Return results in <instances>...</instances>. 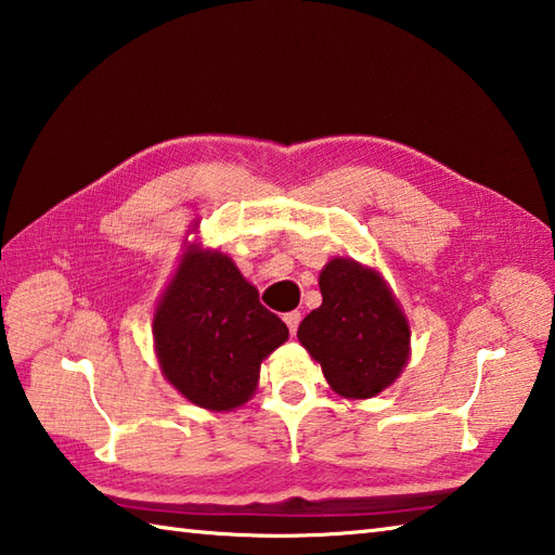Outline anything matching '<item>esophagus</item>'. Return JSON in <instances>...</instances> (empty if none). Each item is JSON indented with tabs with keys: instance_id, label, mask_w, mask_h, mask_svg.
I'll use <instances>...</instances> for the list:
<instances>
[{
	"instance_id": "1",
	"label": "esophagus",
	"mask_w": 555,
	"mask_h": 555,
	"mask_svg": "<svg viewBox=\"0 0 555 555\" xmlns=\"http://www.w3.org/2000/svg\"><path fill=\"white\" fill-rule=\"evenodd\" d=\"M285 323H287V327H289V333L294 335V333H297L299 323H301V313H299V311H289V313H285Z\"/></svg>"
}]
</instances>
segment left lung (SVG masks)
<instances>
[{
  "mask_svg": "<svg viewBox=\"0 0 555 555\" xmlns=\"http://www.w3.org/2000/svg\"><path fill=\"white\" fill-rule=\"evenodd\" d=\"M323 304L297 337L337 395L369 400L400 378L412 354L410 321L376 268L331 258L319 275Z\"/></svg>",
  "mask_w": 555,
  "mask_h": 555,
  "instance_id": "left-lung-1",
  "label": "left lung"
}]
</instances>
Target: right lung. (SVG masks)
I'll return each mask as SVG.
<instances>
[{
    "label": "right lung",
    "mask_w": 555,
    "mask_h": 555,
    "mask_svg": "<svg viewBox=\"0 0 555 555\" xmlns=\"http://www.w3.org/2000/svg\"><path fill=\"white\" fill-rule=\"evenodd\" d=\"M287 337V325L258 301V289L232 258L201 242L179 256L153 311L163 376L210 412L240 410L251 400L263 359Z\"/></svg>",
    "instance_id": "right-lung-1"
}]
</instances>
